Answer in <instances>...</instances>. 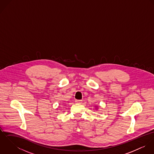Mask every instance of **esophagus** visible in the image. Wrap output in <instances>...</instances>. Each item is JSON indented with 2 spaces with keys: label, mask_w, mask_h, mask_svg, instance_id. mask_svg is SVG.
I'll return each instance as SVG.
<instances>
[{
  "label": "esophagus",
  "mask_w": 154,
  "mask_h": 154,
  "mask_svg": "<svg viewBox=\"0 0 154 154\" xmlns=\"http://www.w3.org/2000/svg\"><path fill=\"white\" fill-rule=\"evenodd\" d=\"M82 100H75V103H77V104H81L82 103Z\"/></svg>",
  "instance_id": "obj_1"
}]
</instances>
